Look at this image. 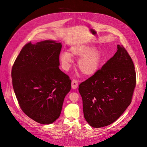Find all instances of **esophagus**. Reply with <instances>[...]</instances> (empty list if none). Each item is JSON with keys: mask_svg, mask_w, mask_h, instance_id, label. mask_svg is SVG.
<instances>
[{"mask_svg": "<svg viewBox=\"0 0 147 147\" xmlns=\"http://www.w3.org/2000/svg\"><path fill=\"white\" fill-rule=\"evenodd\" d=\"M71 87L73 89H76L78 87V82L76 80H73L71 82Z\"/></svg>", "mask_w": 147, "mask_h": 147, "instance_id": "esophagus-1", "label": "esophagus"}]
</instances>
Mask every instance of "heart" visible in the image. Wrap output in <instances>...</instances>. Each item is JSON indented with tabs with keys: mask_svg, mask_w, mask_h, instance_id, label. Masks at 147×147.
I'll return each mask as SVG.
<instances>
[{
	"mask_svg": "<svg viewBox=\"0 0 147 147\" xmlns=\"http://www.w3.org/2000/svg\"><path fill=\"white\" fill-rule=\"evenodd\" d=\"M69 53L63 52L59 59L65 70L69 69L73 62L72 57H80L77 62V66L81 72L85 76L95 74L99 69L102 61V54L99 50L91 45H76L71 47Z\"/></svg>",
	"mask_w": 147,
	"mask_h": 147,
	"instance_id": "heart-1",
	"label": "heart"
}]
</instances>
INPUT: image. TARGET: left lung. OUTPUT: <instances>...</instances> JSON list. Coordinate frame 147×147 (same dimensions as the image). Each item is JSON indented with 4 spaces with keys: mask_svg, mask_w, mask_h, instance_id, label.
I'll return each instance as SVG.
<instances>
[{
    "mask_svg": "<svg viewBox=\"0 0 147 147\" xmlns=\"http://www.w3.org/2000/svg\"><path fill=\"white\" fill-rule=\"evenodd\" d=\"M136 84L132 59L123 45H117L114 56L79 86L87 123L99 128L115 121L131 103Z\"/></svg>",
    "mask_w": 147,
    "mask_h": 147,
    "instance_id": "left-lung-1",
    "label": "left lung"
}]
</instances>
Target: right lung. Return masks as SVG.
Returning <instances> with one entry per match:
<instances>
[{
    "mask_svg": "<svg viewBox=\"0 0 147 147\" xmlns=\"http://www.w3.org/2000/svg\"><path fill=\"white\" fill-rule=\"evenodd\" d=\"M61 43L45 40L26 44L11 70L13 87L19 105L29 117L42 124L59 118L71 90L69 77L59 68Z\"/></svg>",
    "mask_w": 147,
    "mask_h": 147,
    "instance_id": "add662e5",
    "label": "right lung"
}]
</instances>
